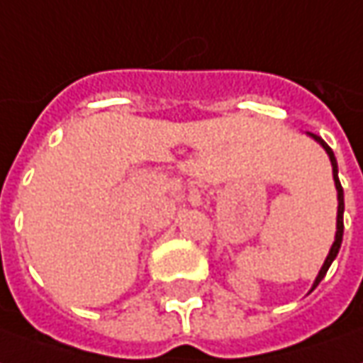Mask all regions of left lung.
I'll return each mask as SVG.
<instances>
[{"mask_svg": "<svg viewBox=\"0 0 363 363\" xmlns=\"http://www.w3.org/2000/svg\"><path fill=\"white\" fill-rule=\"evenodd\" d=\"M308 138H313L318 145L323 147L324 151H326V155L330 159V164H332V179H334V186H336V192H338V212H336V235H334V243H332L330 252L326 255V259H324L323 267L318 271V275L314 279L313 287L308 293H313L314 289L318 287V283L323 281L324 275H326V271L328 267L332 265V261L336 259V255L340 252V245H342V235H344V190H342V184H340V179H338V163H336V157H334V151H332L330 147L324 143L323 138H318V135H314V133H306Z\"/></svg>", "mask_w": 363, "mask_h": 363, "instance_id": "obj_1", "label": "left lung"}]
</instances>
